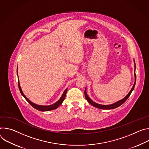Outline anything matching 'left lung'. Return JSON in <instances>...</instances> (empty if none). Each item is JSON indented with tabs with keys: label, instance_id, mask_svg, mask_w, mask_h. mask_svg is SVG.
Here are the masks:
<instances>
[{
	"label": "left lung",
	"instance_id": "1",
	"mask_svg": "<svg viewBox=\"0 0 149 149\" xmlns=\"http://www.w3.org/2000/svg\"><path fill=\"white\" fill-rule=\"evenodd\" d=\"M134 63H135V61H134ZM134 67H135V70H136V64L134 65ZM134 76H135V82H134V84L133 88H132V89H131V91L128 93V94L124 99H123L122 100H120V101H118L117 102H115V103H114L113 104H111V105H104L98 104H96V103L94 102L93 101H92L91 100V99L89 98V97L88 96V95L86 93V89H85V97L86 99V100L92 106H93V107H95L96 108H100V109H114V108H116L120 107V105H121L123 104H124L127 101V100L128 98V97L130 96L131 92H133V91L134 90V86H135V85H136V75L135 72H134Z\"/></svg>",
	"mask_w": 149,
	"mask_h": 149
}]
</instances>
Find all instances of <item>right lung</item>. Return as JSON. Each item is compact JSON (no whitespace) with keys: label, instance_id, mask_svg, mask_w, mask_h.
<instances>
[{"label":"right lung","instance_id":"1","mask_svg":"<svg viewBox=\"0 0 149 149\" xmlns=\"http://www.w3.org/2000/svg\"><path fill=\"white\" fill-rule=\"evenodd\" d=\"M17 74H18V71H17ZM18 86H19V91H20L22 95L25 97V99L27 101V102H28L32 107H34V108H36V109L38 110V111H48L53 110V109H55L57 108L63 103V101L64 100V98H65V95H66V93H67V91H68V89H66L64 91V92H63V95H62L61 97H60V100H59L57 102H56L55 104H53V105H49V106H42V105H37V104H34V103H32V102H31V101L28 100V99L25 96V95L23 93V92H22V89H21V88L19 80H18Z\"/></svg>","mask_w":149,"mask_h":149}]
</instances>
